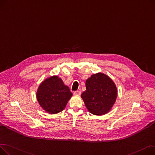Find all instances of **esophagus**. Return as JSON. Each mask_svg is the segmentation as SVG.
I'll use <instances>...</instances> for the list:
<instances>
[{
	"instance_id": "34e87169",
	"label": "esophagus",
	"mask_w": 155,
	"mask_h": 155,
	"mask_svg": "<svg viewBox=\"0 0 155 155\" xmlns=\"http://www.w3.org/2000/svg\"><path fill=\"white\" fill-rule=\"evenodd\" d=\"M73 94L75 95H80L81 94V92L80 91H75L74 92H73Z\"/></svg>"
}]
</instances>
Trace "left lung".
<instances>
[{
    "label": "left lung",
    "mask_w": 155,
    "mask_h": 155,
    "mask_svg": "<svg viewBox=\"0 0 155 155\" xmlns=\"http://www.w3.org/2000/svg\"><path fill=\"white\" fill-rule=\"evenodd\" d=\"M86 91L81 97L89 112L95 115L107 113L115 103L117 88L113 81L102 73L94 74L86 80Z\"/></svg>",
    "instance_id": "8db88e82"
}]
</instances>
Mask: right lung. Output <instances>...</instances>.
<instances>
[{
	"instance_id": "1",
	"label": "right lung",
	"mask_w": 155,
	"mask_h": 155,
	"mask_svg": "<svg viewBox=\"0 0 155 155\" xmlns=\"http://www.w3.org/2000/svg\"><path fill=\"white\" fill-rule=\"evenodd\" d=\"M36 96L39 105L44 110L48 113L56 114L64 109L72 93L60 78L53 76L40 84Z\"/></svg>"
}]
</instances>
